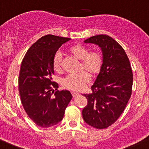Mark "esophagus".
Masks as SVG:
<instances>
[{
  "label": "esophagus",
  "mask_w": 149,
  "mask_h": 149,
  "mask_svg": "<svg viewBox=\"0 0 149 149\" xmlns=\"http://www.w3.org/2000/svg\"><path fill=\"white\" fill-rule=\"evenodd\" d=\"M71 94H72V95L73 97H76V96H77L78 95H79L77 93H75V92H71Z\"/></svg>",
  "instance_id": "esophagus-1"
}]
</instances>
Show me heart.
Masks as SVG:
<instances>
[{"mask_svg":"<svg viewBox=\"0 0 149 149\" xmlns=\"http://www.w3.org/2000/svg\"><path fill=\"white\" fill-rule=\"evenodd\" d=\"M69 53L74 58L80 60L79 70L81 72L76 74H69L62 79L64 88L74 91H80L90 81V78L97 76L103 66L102 54L97 50L89 51V49L82 44H77L68 49ZM62 59L60 52H56L52 58V67L56 72L62 70Z\"/></svg>","mask_w":149,"mask_h":149,"instance_id":"heart-1","label":"heart"}]
</instances>
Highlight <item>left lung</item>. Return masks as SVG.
Masks as SVG:
<instances>
[{
  "instance_id": "1",
  "label": "left lung",
  "mask_w": 149,
  "mask_h": 149,
  "mask_svg": "<svg viewBox=\"0 0 149 149\" xmlns=\"http://www.w3.org/2000/svg\"><path fill=\"white\" fill-rule=\"evenodd\" d=\"M101 47L103 66L94 85L93 93L84 95L87 104L82 117L88 125L104 129L113 125L125 110L132 93L133 72L125 50L108 35H96L85 39Z\"/></svg>"
}]
</instances>
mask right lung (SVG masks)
<instances>
[{"label":"right lung","mask_w":149,"mask_h":149,"mask_svg":"<svg viewBox=\"0 0 149 149\" xmlns=\"http://www.w3.org/2000/svg\"><path fill=\"white\" fill-rule=\"evenodd\" d=\"M70 39L52 34L42 36L29 49L21 62L18 77L21 103L29 118L41 128L60 122L72 97L68 90H58V84L52 81L53 56Z\"/></svg>","instance_id":"right-lung-1"}]
</instances>
